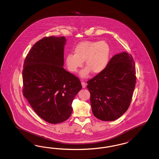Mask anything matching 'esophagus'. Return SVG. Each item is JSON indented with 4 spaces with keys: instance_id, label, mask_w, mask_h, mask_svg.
Listing matches in <instances>:
<instances>
[{
    "instance_id": "esophagus-1",
    "label": "esophagus",
    "mask_w": 159,
    "mask_h": 159,
    "mask_svg": "<svg viewBox=\"0 0 159 159\" xmlns=\"http://www.w3.org/2000/svg\"><path fill=\"white\" fill-rule=\"evenodd\" d=\"M82 83V87H83V88H85V87H86V83H85V82H83V81H82V83Z\"/></svg>"
}]
</instances>
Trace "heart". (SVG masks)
Wrapping results in <instances>:
<instances>
[{
	"label": "heart",
	"instance_id": "1",
	"mask_svg": "<svg viewBox=\"0 0 159 159\" xmlns=\"http://www.w3.org/2000/svg\"><path fill=\"white\" fill-rule=\"evenodd\" d=\"M73 53H68L65 57L67 69L76 73L84 61L86 67L80 72V76L84 78L91 72L98 75L105 70L109 62L110 48L105 41H84L77 44Z\"/></svg>",
	"mask_w": 159,
	"mask_h": 159
}]
</instances>
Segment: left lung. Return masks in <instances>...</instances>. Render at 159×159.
<instances>
[{"label": "left lung", "instance_id": "left-lung-1", "mask_svg": "<svg viewBox=\"0 0 159 159\" xmlns=\"http://www.w3.org/2000/svg\"><path fill=\"white\" fill-rule=\"evenodd\" d=\"M136 80L132 55L126 52L114 55L103 72L87 82L94 116L104 121L122 116L130 106Z\"/></svg>", "mask_w": 159, "mask_h": 159}]
</instances>
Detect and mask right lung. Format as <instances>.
<instances>
[{"label":"right lung","mask_w":159,"mask_h":159,"mask_svg":"<svg viewBox=\"0 0 159 159\" xmlns=\"http://www.w3.org/2000/svg\"><path fill=\"white\" fill-rule=\"evenodd\" d=\"M65 37L51 36L34 44L25 59L23 93L37 115L50 124L67 120L82 89L79 79L64 65Z\"/></svg>","instance_id":"1"}]
</instances>
